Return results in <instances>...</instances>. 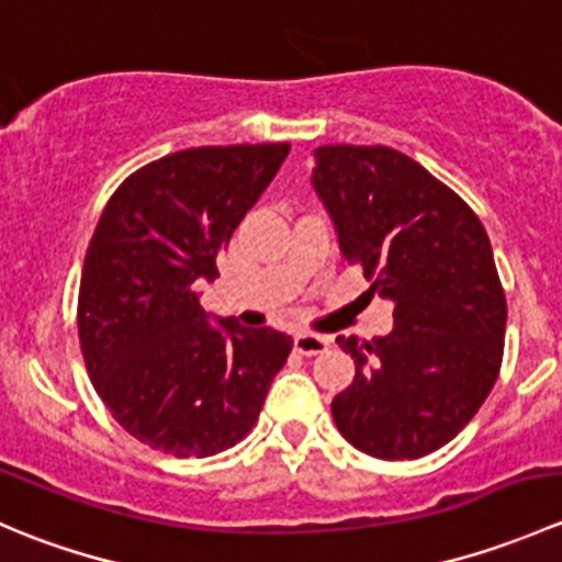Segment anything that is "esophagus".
I'll return each instance as SVG.
<instances>
[{"instance_id":"obj_1","label":"esophagus","mask_w":562,"mask_h":562,"mask_svg":"<svg viewBox=\"0 0 562 562\" xmlns=\"http://www.w3.org/2000/svg\"><path fill=\"white\" fill-rule=\"evenodd\" d=\"M293 345H296L299 353H304V356H317V353H323V350H326L328 345H331V339L323 337V334L302 331V334H296V337H293Z\"/></svg>"}]
</instances>
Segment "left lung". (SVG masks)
<instances>
[{
  "label": "left lung",
  "instance_id": "1",
  "mask_svg": "<svg viewBox=\"0 0 562 562\" xmlns=\"http://www.w3.org/2000/svg\"><path fill=\"white\" fill-rule=\"evenodd\" d=\"M313 187L342 258L394 302L386 337H337L356 378L334 396V424L370 457L429 454L479 413L501 372L506 296L490 236L454 190L389 146H321Z\"/></svg>",
  "mask_w": 562,
  "mask_h": 562
}]
</instances>
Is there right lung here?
Here are the masks:
<instances>
[{
	"mask_svg": "<svg viewBox=\"0 0 562 562\" xmlns=\"http://www.w3.org/2000/svg\"><path fill=\"white\" fill-rule=\"evenodd\" d=\"M288 144L198 146L135 171L103 209L78 291V339L111 416L140 443L212 457L252 429L293 339L212 317L195 282L285 162Z\"/></svg>",
	"mask_w": 562,
	"mask_h": 562,
	"instance_id": "right-lung-1",
	"label": "right lung"
}]
</instances>
